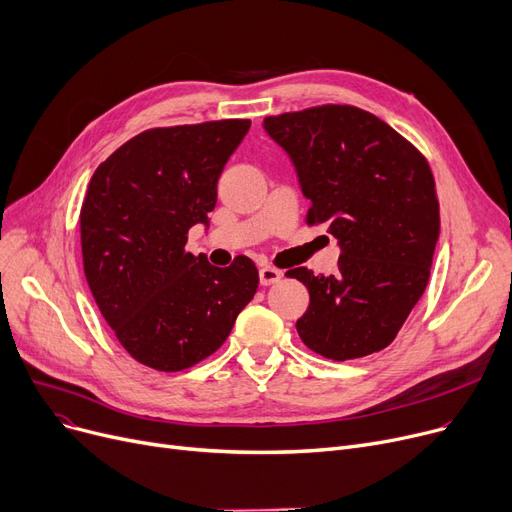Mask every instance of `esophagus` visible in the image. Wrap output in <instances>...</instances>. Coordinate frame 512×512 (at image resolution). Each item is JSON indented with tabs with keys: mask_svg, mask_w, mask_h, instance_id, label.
<instances>
[{
	"mask_svg": "<svg viewBox=\"0 0 512 512\" xmlns=\"http://www.w3.org/2000/svg\"><path fill=\"white\" fill-rule=\"evenodd\" d=\"M258 277H260V285L269 287V285H273V283L281 281L283 273H281V271H277V269H273V266H262V269L258 271Z\"/></svg>",
	"mask_w": 512,
	"mask_h": 512,
	"instance_id": "obj_1",
	"label": "esophagus"
}]
</instances>
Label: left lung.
I'll list each match as a JSON object with an SVG mask.
<instances>
[{"instance_id":"1","label":"left lung","mask_w":512,"mask_h":512,"mask_svg":"<svg viewBox=\"0 0 512 512\" xmlns=\"http://www.w3.org/2000/svg\"><path fill=\"white\" fill-rule=\"evenodd\" d=\"M294 164L306 221L337 239L335 275L294 269L310 294L296 323L302 342L352 360L394 342L429 281L440 206L427 160L375 114L319 106L262 123Z\"/></svg>"}]
</instances>
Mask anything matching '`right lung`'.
<instances>
[{"label": "right lung", "instance_id": "add662e5", "mask_svg": "<svg viewBox=\"0 0 512 512\" xmlns=\"http://www.w3.org/2000/svg\"><path fill=\"white\" fill-rule=\"evenodd\" d=\"M250 120L143 131L93 173L81 208L83 266L118 342L145 367L175 373L225 344L258 289L250 258L212 266L185 250L208 229L216 183Z\"/></svg>", "mask_w": 512, "mask_h": 512}]
</instances>
